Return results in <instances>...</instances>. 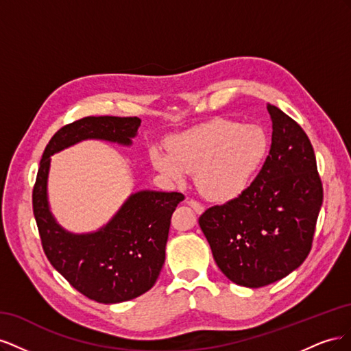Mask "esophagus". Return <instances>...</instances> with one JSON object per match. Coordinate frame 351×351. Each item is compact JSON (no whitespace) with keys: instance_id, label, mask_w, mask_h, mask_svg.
I'll list each match as a JSON object with an SVG mask.
<instances>
[{"instance_id":"esophagus-1","label":"esophagus","mask_w":351,"mask_h":351,"mask_svg":"<svg viewBox=\"0 0 351 351\" xmlns=\"http://www.w3.org/2000/svg\"><path fill=\"white\" fill-rule=\"evenodd\" d=\"M187 205H189L190 208H193L196 214H202V212L205 210L204 205H202L200 202H197V200H195V199H189V200H187Z\"/></svg>"}]
</instances>
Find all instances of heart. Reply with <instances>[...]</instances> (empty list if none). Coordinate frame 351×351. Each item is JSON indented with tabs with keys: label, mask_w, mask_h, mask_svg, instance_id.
<instances>
[{
	"label": "heart",
	"mask_w": 351,
	"mask_h": 351,
	"mask_svg": "<svg viewBox=\"0 0 351 351\" xmlns=\"http://www.w3.org/2000/svg\"><path fill=\"white\" fill-rule=\"evenodd\" d=\"M267 136L256 124L214 119L174 136L168 152L152 151L159 173L183 183L196 173L199 190L209 199L226 200L241 193L267 154Z\"/></svg>",
	"instance_id": "1"
}]
</instances>
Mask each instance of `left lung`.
Returning <instances> with one entry per match:
<instances>
[{"label": "left lung", "instance_id": "left-lung-1", "mask_svg": "<svg viewBox=\"0 0 351 351\" xmlns=\"http://www.w3.org/2000/svg\"><path fill=\"white\" fill-rule=\"evenodd\" d=\"M268 111L272 143L259 174L236 199L199 218L218 268L249 289L278 281L304 262L324 199L309 137L275 105Z\"/></svg>", "mask_w": 351, "mask_h": 351}]
</instances>
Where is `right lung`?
Listing matches in <instances>:
<instances>
[{
  "mask_svg": "<svg viewBox=\"0 0 351 351\" xmlns=\"http://www.w3.org/2000/svg\"><path fill=\"white\" fill-rule=\"evenodd\" d=\"M141 125L137 117H84L51 137L32 193L42 247L62 277L88 299L112 304L151 290L165 261L173 212L184 199L177 192L143 190L132 195L101 230L73 234L51 215L47 197L49 156L84 139L129 146Z\"/></svg>",
  "mask_w": 351,
  "mask_h": 351,
  "instance_id": "1",
  "label": "right lung"
}]
</instances>
